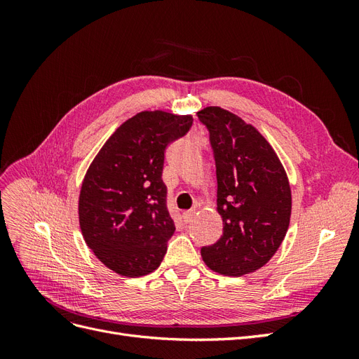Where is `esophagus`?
I'll list each match as a JSON object with an SVG mask.
<instances>
[{
  "label": "esophagus",
  "mask_w": 359,
  "mask_h": 359,
  "mask_svg": "<svg viewBox=\"0 0 359 359\" xmlns=\"http://www.w3.org/2000/svg\"><path fill=\"white\" fill-rule=\"evenodd\" d=\"M194 215H196V210H191V211L184 212V214H182V220H184V223H186V224L191 223V222L194 220Z\"/></svg>",
  "instance_id": "esophagus-1"
}]
</instances>
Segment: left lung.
I'll return each mask as SVG.
<instances>
[{
	"instance_id": "1",
	"label": "left lung",
	"mask_w": 359,
	"mask_h": 359,
	"mask_svg": "<svg viewBox=\"0 0 359 359\" xmlns=\"http://www.w3.org/2000/svg\"><path fill=\"white\" fill-rule=\"evenodd\" d=\"M210 130L217 168L220 240L202 247L205 265L241 277L276 255L289 229L292 193L285 166L259 130L220 106L198 112Z\"/></svg>"
}]
</instances>
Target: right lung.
Segmentation results:
<instances>
[{
    "label": "right lung",
    "instance_id": "obj_1",
    "mask_svg": "<svg viewBox=\"0 0 359 359\" xmlns=\"http://www.w3.org/2000/svg\"><path fill=\"white\" fill-rule=\"evenodd\" d=\"M191 124V115L139 112L115 130L86 170L78 203L81 232L114 273L142 277L163 260L175 232L161 180L165 151Z\"/></svg>",
    "mask_w": 359,
    "mask_h": 359
}]
</instances>
